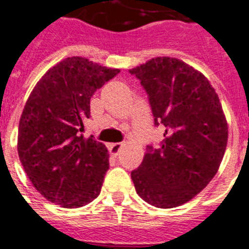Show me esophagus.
<instances>
[{
    "label": "esophagus",
    "instance_id": "esophagus-1",
    "mask_svg": "<svg viewBox=\"0 0 249 249\" xmlns=\"http://www.w3.org/2000/svg\"><path fill=\"white\" fill-rule=\"evenodd\" d=\"M123 146H124V142H116V143H111L109 145V151H111V154L117 155L120 153V150L123 149Z\"/></svg>",
    "mask_w": 249,
    "mask_h": 249
}]
</instances>
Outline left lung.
Returning <instances> with one entry per match:
<instances>
[{
    "mask_svg": "<svg viewBox=\"0 0 249 249\" xmlns=\"http://www.w3.org/2000/svg\"><path fill=\"white\" fill-rule=\"evenodd\" d=\"M147 94L154 125L164 128L132 171L136 192L157 208L192 200L217 174L227 145V123L209 81L185 62L157 57L129 70Z\"/></svg>",
    "mask_w": 249,
    "mask_h": 249,
    "instance_id": "left-lung-1",
    "label": "left lung"
}]
</instances>
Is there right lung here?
I'll return each instance as SVG.
<instances>
[{
  "label": "right lung",
  "mask_w": 249,
  "mask_h": 249,
  "mask_svg": "<svg viewBox=\"0 0 249 249\" xmlns=\"http://www.w3.org/2000/svg\"><path fill=\"white\" fill-rule=\"evenodd\" d=\"M120 73L83 57H69L44 74L19 121L18 154L32 185L53 204L81 208L99 196L107 147L83 136L90 99Z\"/></svg>",
  "instance_id": "obj_1"
}]
</instances>
